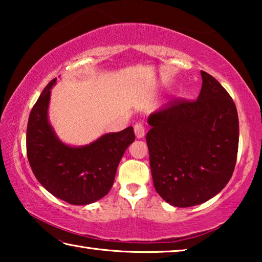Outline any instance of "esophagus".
Instances as JSON below:
<instances>
[{
    "instance_id": "obj_1",
    "label": "esophagus",
    "mask_w": 262,
    "mask_h": 262,
    "mask_svg": "<svg viewBox=\"0 0 262 262\" xmlns=\"http://www.w3.org/2000/svg\"><path fill=\"white\" fill-rule=\"evenodd\" d=\"M134 132L137 139H142L144 136V125L142 122H137L134 126Z\"/></svg>"
}]
</instances>
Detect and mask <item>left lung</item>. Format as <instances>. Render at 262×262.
<instances>
[{
  "label": "left lung",
  "instance_id": "1",
  "mask_svg": "<svg viewBox=\"0 0 262 262\" xmlns=\"http://www.w3.org/2000/svg\"><path fill=\"white\" fill-rule=\"evenodd\" d=\"M198 99H173L150 114L149 161L156 192L187 208L219 194L236 166L239 121L236 105L216 78L201 72Z\"/></svg>",
  "mask_w": 262,
  "mask_h": 262
}]
</instances>
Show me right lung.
<instances>
[{
    "label": "right lung",
    "instance_id": "1",
    "mask_svg": "<svg viewBox=\"0 0 262 262\" xmlns=\"http://www.w3.org/2000/svg\"><path fill=\"white\" fill-rule=\"evenodd\" d=\"M55 82L56 78L47 84L31 110L26 154L35 178L48 192L70 205H89L110 192L119 162L135 140L134 129L108 133L83 147L62 143L47 118Z\"/></svg>",
    "mask_w": 262,
    "mask_h": 262
}]
</instances>
